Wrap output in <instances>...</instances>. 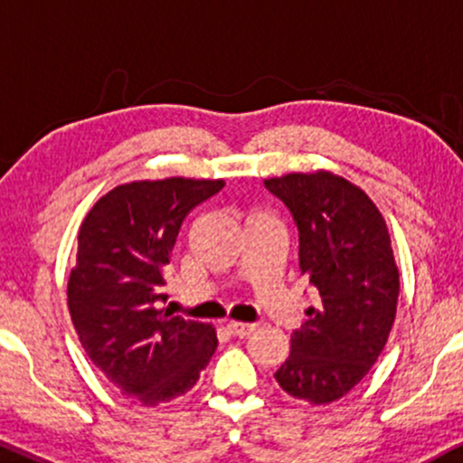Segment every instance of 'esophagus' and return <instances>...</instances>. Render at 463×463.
<instances>
[{
	"mask_svg": "<svg viewBox=\"0 0 463 463\" xmlns=\"http://www.w3.org/2000/svg\"><path fill=\"white\" fill-rule=\"evenodd\" d=\"M226 328L231 331L235 337H248L250 333L257 328V324H246V322H228Z\"/></svg>",
	"mask_w": 463,
	"mask_h": 463,
	"instance_id": "esophagus-1",
	"label": "esophagus"
}]
</instances>
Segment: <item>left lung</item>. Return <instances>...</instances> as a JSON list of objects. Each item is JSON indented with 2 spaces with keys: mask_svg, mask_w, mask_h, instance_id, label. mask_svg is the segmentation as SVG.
I'll return each mask as SVG.
<instances>
[{
  "mask_svg": "<svg viewBox=\"0 0 463 463\" xmlns=\"http://www.w3.org/2000/svg\"><path fill=\"white\" fill-rule=\"evenodd\" d=\"M298 228L300 272L317 305L291 335L276 370L289 396L328 405L368 374L396 317L398 269L390 232L364 191L328 172L265 180Z\"/></svg>",
  "mask_w": 463,
  "mask_h": 463,
  "instance_id": "1",
  "label": "left lung"
}]
</instances>
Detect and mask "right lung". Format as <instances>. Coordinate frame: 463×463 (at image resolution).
<instances>
[{
    "mask_svg": "<svg viewBox=\"0 0 463 463\" xmlns=\"http://www.w3.org/2000/svg\"><path fill=\"white\" fill-rule=\"evenodd\" d=\"M224 180L119 184L80 226L69 313L84 353L124 396L169 402L200 379L217 348L213 326L158 311L183 220Z\"/></svg>",
    "mask_w": 463,
    "mask_h": 463,
    "instance_id": "add662e5",
    "label": "right lung"
}]
</instances>
